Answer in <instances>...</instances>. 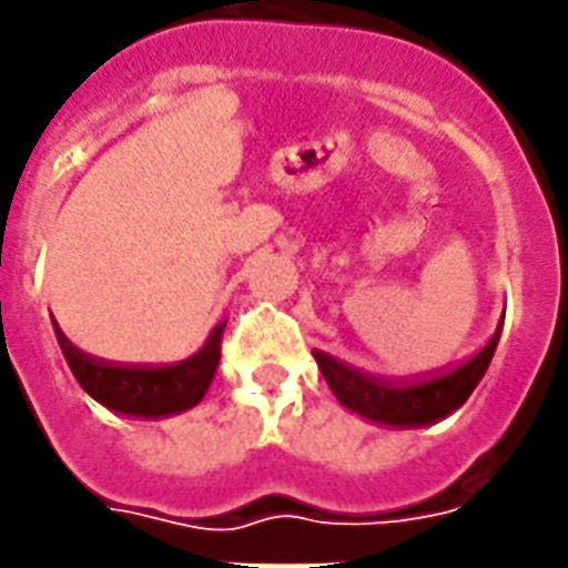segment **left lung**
<instances>
[{"label": "left lung", "mask_w": 568, "mask_h": 568, "mask_svg": "<svg viewBox=\"0 0 568 568\" xmlns=\"http://www.w3.org/2000/svg\"><path fill=\"white\" fill-rule=\"evenodd\" d=\"M500 328H504V322H500ZM500 328L494 331V337L471 356L469 363L456 365L450 372H440L435 378H422V382H384V378L365 375L359 368L334 359L322 349H312V353H315V363L334 390V397L341 399L346 409L372 418V422L403 428V425H428V422L450 416L456 406H463L469 399L475 384L488 372L490 356L500 341Z\"/></svg>", "instance_id": "1"}]
</instances>
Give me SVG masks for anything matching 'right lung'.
I'll return each mask as SVG.
<instances>
[{
    "label": "right lung",
    "mask_w": 568,
    "mask_h": 568,
    "mask_svg": "<svg viewBox=\"0 0 568 568\" xmlns=\"http://www.w3.org/2000/svg\"><path fill=\"white\" fill-rule=\"evenodd\" d=\"M222 334L224 325H219L209 334L203 349L193 353L184 363L124 365L83 353L64 337L62 328H55L64 359L90 397L99 399L109 409H115V413L146 418L184 413L205 397L209 384L215 378L219 359H222Z\"/></svg>",
    "instance_id": "right-lung-1"
}]
</instances>
